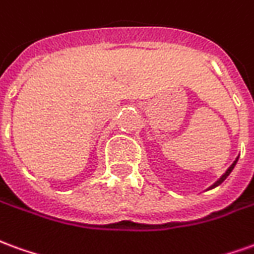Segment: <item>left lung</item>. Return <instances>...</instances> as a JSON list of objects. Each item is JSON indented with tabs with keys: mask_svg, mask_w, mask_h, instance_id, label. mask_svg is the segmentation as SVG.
Instances as JSON below:
<instances>
[{
	"mask_svg": "<svg viewBox=\"0 0 254 254\" xmlns=\"http://www.w3.org/2000/svg\"><path fill=\"white\" fill-rule=\"evenodd\" d=\"M238 158H239V157H237V159H235V161L232 162L231 166H230V168H228V169L226 170V173H223V176L220 177V179H219V180H217V182H214L213 184H212V186L209 187V190H212V189H214V187H217V186H220L221 183H223V182H224V180H226L227 177L230 176V173H231L232 169H234V166H235V165H237V162H238Z\"/></svg>",
	"mask_w": 254,
	"mask_h": 254,
	"instance_id": "left-lung-1",
	"label": "left lung"
}]
</instances>
